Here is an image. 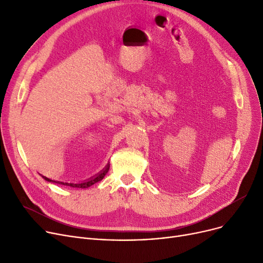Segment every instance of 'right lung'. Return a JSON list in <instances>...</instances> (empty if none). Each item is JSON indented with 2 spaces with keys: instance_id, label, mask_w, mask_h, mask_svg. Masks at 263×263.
I'll use <instances>...</instances> for the list:
<instances>
[{
  "instance_id": "obj_1",
  "label": "right lung",
  "mask_w": 263,
  "mask_h": 263,
  "mask_svg": "<svg viewBox=\"0 0 263 263\" xmlns=\"http://www.w3.org/2000/svg\"><path fill=\"white\" fill-rule=\"evenodd\" d=\"M108 170H109V164L107 163L106 166H105L99 174H97V175H95L93 177L87 179V180H84V181L79 182V183H71V182L69 183V182H63V181H58V180H52V179H50V178H48V177H46V176H43V175H40V176L43 177V178L45 179V180L48 181V182L58 183V184L67 185V186H71V187H78V189H87V187L91 186L92 184H95V183H97L98 181L102 180V179L104 178V176L107 174Z\"/></svg>"
}]
</instances>
